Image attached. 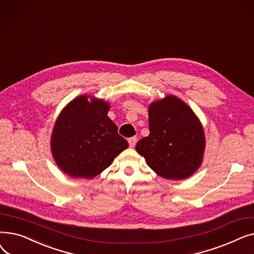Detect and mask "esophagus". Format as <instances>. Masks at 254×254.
Instances as JSON below:
<instances>
[{
	"instance_id": "obj_1",
	"label": "esophagus",
	"mask_w": 254,
	"mask_h": 254,
	"mask_svg": "<svg viewBox=\"0 0 254 254\" xmlns=\"http://www.w3.org/2000/svg\"><path fill=\"white\" fill-rule=\"evenodd\" d=\"M137 143V137H131L128 139V144H129V147H134Z\"/></svg>"
}]
</instances>
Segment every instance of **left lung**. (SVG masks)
Segmentation results:
<instances>
[{
    "label": "left lung",
    "instance_id": "obj_1",
    "mask_svg": "<svg viewBox=\"0 0 254 254\" xmlns=\"http://www.w3.org/2000/svg\"><path fill=\"white\" fill-rule=\"evenodd\" d=\"M149 135L137 152L158 176L169 180L190 177L201 167L206 148L202 123L190 107L174 95L148 107Z\"/></svg>",
    "mask_w": 254,
    "mask_h": 254
}]
</instances>
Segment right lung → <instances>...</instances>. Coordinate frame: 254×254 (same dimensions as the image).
Returning <instances> with one entry per match:
<instances>
[{"mask_svg":"<svg viewBox=\"0 0 254 254\" xmlns=\"http://www.w3.org/2000/svg\"><path fill=\"white\" fill-rule=\"evenodd\" d=\"M110 104L81 95L64 106L50 138L58 167L73 178H93L108 168L128 147L108 116Z\"/></svg>","mask_w":254,"mask_h":254,"instance_id":"1","label":"right lung"}]
</instances>
